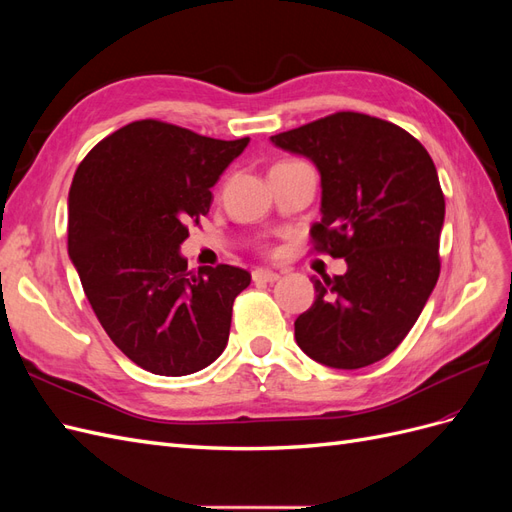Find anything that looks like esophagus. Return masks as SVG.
Here are the masks:
<instances>
[{
	"label": "esophagus",
	"mask_w": 512,
	"mask_h": 512,
	"mask_svg": "<svg viewBox=\"0 0 512 512\" xmlns=\"http://www.w3.org/2000/svg\"><path fill=\"white\" fill-rule=\"evenodd\" d=\"M252 280L254 282H269V284H273V282L280 280V273L269 271V269H256V271H252Z\"/></svg>",
	"instance_id": "esophagus-1"
}]
</instances>
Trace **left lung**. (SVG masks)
I'll list each match as a JSON object with an SVG mask.
<instances>
[{"label": "left lung", "mask_w": 512, "mask_h": 512, "mask_svg": "<svg viewBox=\"0 0 512 512\" xmlns=\"http://www.w3.org/2000/svg\"><path fill=\"white\" fill-rule=\"evenodd\" d=\"M271 141L318 166L314 252L348 262L344 275L312 277L316 301L294 320L297 344L335 369L376 363L404 342L440 277L444 194L436 164L404 128L354 111Z\"/></svg>", "instance_id": "left-lung-1"}]
</instances>
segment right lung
Returning <instances> with one entry per match:
<instances>
[{
    "label": "right lung",
    "mask_w": 512,
    "mask_h": 512,
    "mask_svg": "<svg viewBox=\"0 0 512 512\" xmlns=\"http://www.w3.org/2000/svg\"><path fill=\"white\" fill-rule=\"evenodd\" d=\"M250 136L220 141L160 119L91 149L68 196V254L111 342L158 376H188L224 352L245 269H188L179 245Z\"/></svg>",
    "instance_id": "add662e5"
}]
</instances>
